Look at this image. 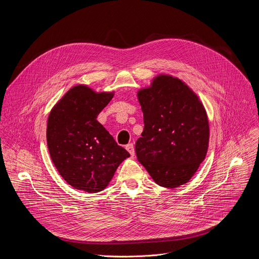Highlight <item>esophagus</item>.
Here are the masks:
<instances>
[{
  "label": "esophagus",
  "instance_id": "34e87169",
  "mask_svg": "<svg viewBox=\"0 0 259 259\" xmlns=\"http://www.w3.org/2000/svg\"><path fill=\"white\" fill-rule=\"evenodd\" d=\"M126 150L130 153L131 156H134L135 155V151H134V146H133V143H128L126 145Z\"/></svg>",
  "mask_w": 259,
  "mask_h": 259
}]
</instances>
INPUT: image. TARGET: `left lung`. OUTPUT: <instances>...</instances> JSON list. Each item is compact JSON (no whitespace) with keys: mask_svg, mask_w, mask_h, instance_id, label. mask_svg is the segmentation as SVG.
<instances>
[{"mask_svg":"<svg viewBox=\"0 0 259 259\" xmlns=\"http://www.w3.org/2000/svg\"><path fill=\"white\" fill-rule=\"evenodd\" d=\"M144 128L135 143L137 160L161 187L187 183L204 161L209 123L199 97L181 80L160 75L137 93Z\"/></svg>","mask_w":259,"mask_h":259,"instance_id":"8db88e82","label":"left lung"}]
</instances>
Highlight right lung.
Segmentation results:
<instances>
[{
  "label": "right lung",
  "instance_id": "obj_1",
  "mask_svg": "<svg viewBox=\"0 0 259 259\" xmlns=\"http://www.w3.org/2000/svg\"><path fill=\"white\" fill-rule=\"evenodd\" d=\"M114 97L85 85L69 89L54 105L47 123L51 160L62 178L77 190L97 193L107 187L130 154L96 120Z\"/></svg>",
  "mask_w": 259,
  "mask_h": 259
}]
</instances>
